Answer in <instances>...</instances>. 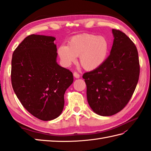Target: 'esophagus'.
I'll return each instance as SVG.
<instances>
[{"instance_id":"34e87169","label":"esophagus","mask_w":151,"mask_h":151,"mask_svg":"<svg viewBox=\"0 0 151 151\" xmlns=\"http://www.w3.org/2000/svg\"><path fill=\"white\" fill-rule=\"evenodd\" d=\"M73 76L76 78H80V76H81L77 72H74L73 73Z\"/></svg>"}]
</instances>
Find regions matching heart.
<instances>
[{
    "label": "heart",
    "mask_w": 151,
    "mask_h": 151,
    "mask_svg": "<svg viewBox=\"0 0 151 151\" xmlns=\"http://www.w3.org/2000/svg\"><path fill=\"white\" fill-rule=\"evenodd\" d=\"M110 44L106 38L97 35L84 34L73 37L68 46L62 45L58 53L66 66L75 62L80 56V63L86 70L97 69L104 62L108 56Z\"/></svg>",
    "instance_id": "1"
}]
</instances>
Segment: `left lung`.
<instances>
[{
  "mask_svg": "<svg viewBox=\"0 0 151 151\" xmlns=\"http://www.w3.org/2000/svg\"><path fill=\"white\" fill-rule=\"evenodd\" d=\"M110 54L101 66L85 73L87 99L95 113L110 116L123 110L130 100L139 80L137 48L123 32L112 29Z\"/></svg>",
  "mask_w": 151,
  "mask_h": 151,
  "instance_id": "obj_1",
  "label": "left lung"
}]
</instances>
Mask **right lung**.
Returning <instances> with one entry per match:
<instances>
[{
    "label": "right lung",
    "mask_w": 151,
    "mask_h": 151,
    "mask_svg": "<svg viewBox=\"0 0 151 151\" xmlns=\"http://www.w3.org/2000/svg\"><path fill=\"white\" fill-rule=\"evenodd\" d=\"M55 37L32 34L25 37L12 55L13 89L24 108L42 121L62 114L64 94L73 75L56 62Z\"/></svg>",
    "instance_id": "obj_1"
}]
</instances>
